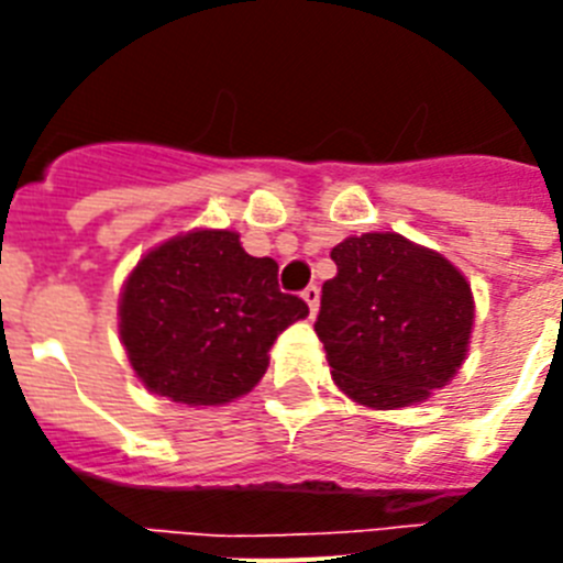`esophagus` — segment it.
<instances>
[{
	"label": "esophagus",
	"mask_w": 563,
	"mask_h": 563,
	"mask_svg": "<svg viewBox=\"0 0 563 563\" xmlns=\"http://www.w3.org/2000/svg\"><path fill=\"white\" fill-rule=\"evenodd\" d=\"M301 298H305L307 307H310V316H316V312H318V301H321V290H318L316 285H310L305 292H301Z\"/></svg>",
	"instance_id": "obj_1"
}]
</instances>
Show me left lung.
Segmentation results:
<instances>
[{
  "instance_id": "1",
  "label": "left lung",
  "mask_w": 563,
  "mask_h": 563,
  "mask_svg": "<svg viewBox=\"0 0 563 563\" xmlns=\"http://www.w3.org/2000/svg\"><path fill=\"white\" fill-rule=\"evenodd\" d=\"M316 332L332 380L369 409H406L449 386L465 363L474 292L442 253L395 231L332 247Z\"/></svg>"
}]
</instances>
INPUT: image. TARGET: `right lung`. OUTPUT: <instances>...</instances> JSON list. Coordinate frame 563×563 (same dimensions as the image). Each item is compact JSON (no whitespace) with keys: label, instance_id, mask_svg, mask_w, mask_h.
<instances>
[{"label":"right lung","instance_id":"1","mask_svg":"<svg viewBox=\"0 0 563 563\" xmlns=\"http://www.w3.org/2000/svg\"><path fill=\"white\" fill-rule=\"evenodd\" d=\"M310 316L278 290L273 258L236 231L194 228L143 253L123 282L118 330L137 380L183 406H225L262 380L271 346Z\"/></svg>","mask_w":563,"mask_h":563}]
</instances>
